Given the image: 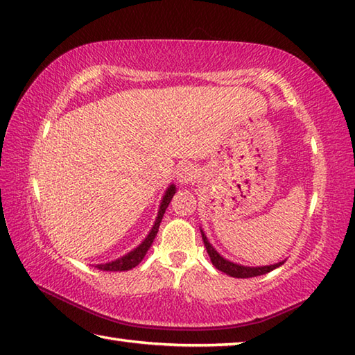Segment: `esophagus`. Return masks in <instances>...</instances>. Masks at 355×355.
<instances>
[{
  "label": "esophagus",
  "instance_id": "esophagus-1",
  "mask_svg": "<svg viewBox=\"0 0 355 355\" xmlns=\"http://www.w3.org/2000/svg\"><path fill=\"white\" fill-rule=\"evenodd\" d=\"M196 178V173H195V168L190 165H182L180 168L178 170V180L180 184H189L190 180H193Z\"/></svg>",
  "mask_w": 355,
  "mask_h": 355
}]
</instances>
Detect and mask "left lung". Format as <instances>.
I'll list each match as a JSON object with an SVG mask.
<instances>
[{
  "mask_svg": "<svg viewBox=\"0 0 355 355\" xmlns=\"http://www.w3.org/2000/svg\"><path fill=\"white\" fill-rule=\"evenodd\" d=\"M200 235H202V241H204V245L207 249V253H209V257L211 259L213 266L216 267L218 270L227 273V275H230L233 278H252V277H258V275H264V273L270 272L273 269H277L282 264H284V261L282 263H277V264H270V266H261V267H247V266H241V264H235L232 263V261L225 259L219 255V253L215 250V247H213L209 239H207L205 233L200 230Z\"/></svg>",
  "mask_w": 355,
  "mask_h": 355,
  "instance_id": "obj_1",
  "label": "left lung"
}]
</instances>
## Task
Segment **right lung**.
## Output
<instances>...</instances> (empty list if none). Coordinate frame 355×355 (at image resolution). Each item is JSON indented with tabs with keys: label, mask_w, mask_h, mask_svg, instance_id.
Returning <instances> with one entry per match:
<instances>
[{
	"label": "right lung",
	"mask_w": 355,
	"mask_h": 355,
	"mask_svg": "<svg viewBox=\"0 0 355 355\" xmlns=\"http://www.w3.org/2000/svg\"><path fill=\"white\" fill-rule=\"evenodd\" d=\"M175 193H176V187L171 184L168 187V190L165 191V195L162 198V202H160L156 223H155V225H153V229L150 230L148 236H146L142 241V244H139V247H136V249L131 250L130 253H126V255L122 257V258H119L116 261H111V263L97 264L96 266L97 269L98 270H106V272H122V270H130V269H132V267H136L140 263V261L144 259V257L146 255V252H148V249H150L151 244H153V241H155L157 232H159L160 220H162L166 207H168L170 200H171V198H173V195H175Z\"/></svg>",
	"instance_id": "1"
}]
</instances>
